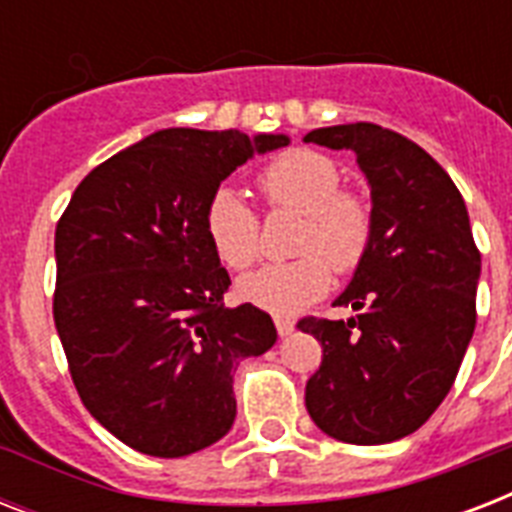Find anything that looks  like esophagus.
<instances>
[{"instance_id":"34e87169","label":"esophagus","mask_w":512,"mask_h":512,"mask_svg":"<svg viewBox=\"0 0 512 512\" xmlns=\"http://www.w3.org/2000/svg\"><path fill=\"white\" fill-rule=\"evenodd\" d=\"M276 329H279L281 337H287L295 332V321L287 319V316H276Z\"/></svg>"}]
</instances>
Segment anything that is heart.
Wrapping results in <instances>:
<instances>
[{
	"instance_id": "b5f03b06",
	"label": "heart",
	"mask_w": 512,
	"mask_h": 512,
	"mask_svg": "<svg viewBox=\"0 0 512 512\" xmlns=\"http://www.w3.org/2000/svg\"><path fill=\"white\" fill-rule=\"evenodd\" d=\"M273 209L303 215L295 260L265 265L239 281V295L271 313H297L332 284V271L353 273L372 244V207L356 191L340 188L342 172L329 156L297 148L276 156L257 175ZM204 231L231 271H247L260 257V220L231 188H217L204 209Z\"/></svg>"
}]
</instances>
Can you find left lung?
<instances>
[{"label": "left lung", "instance_id": "8db88e82", "mask_svg": "<svg viewBox=\"0 0 512 512\" xmlns=\"http://www.w3.org/2000/svg\"><path fill=\"white\" fill-rule=\"evenodd\" d=\"M305 143L356 154L374 220L364 263L335 300L356 319L297 321L324 348L305 409L337 441L390 444L452 390L476 329L481 252L452 177L409 138L356 122L308 132Z\"/></svg>", "mask_w": 512, "mask_h": 512}]
</instances>
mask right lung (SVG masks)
Listing matches in <instances>:
<instances>
[{"mask_svg": "<svg viewBox=\"0 0 512 512\" xmlns=\"http://www.w3.org/2000/svg\"><path fill=\"white\" fill-rule=\"evenodd\" d=\"M287 135L162 130L98 164L55 228L52 316L76 393L122 444L151 457L212 446L236 417L233 372L276 342L204 231L209 196Z\"/></svg>", "mask_w": 512, "mask_h": 512, "instance_id": "obj_1", "label": "right lung"}]
</instances>
